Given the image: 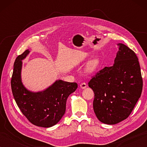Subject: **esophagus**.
Masks as SVG:
<instances>
[{
    "label": "esophagus",
    "instance_id": "esophagus-1",
    "mask_svg": "<svg viewBox=\"0 0 147 147\" xmlns=\"http://www.w3.org/2000/svg\"><path fill=\"white\" fill-rule=\"evenodd\" d=\"M80 87H81V88H82V89H85V88L87 87V84H86L85 82H83V83L80 84Z\"/></svg>",
    "mask_w": 147,
    "mask_h": 147
}]
</instances>
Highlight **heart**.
Here are the masks:
<instances>
[{
  "label": "heart",
  "instance_id": "heart-1",
  "mask_svg": "<svg viewBox=\"0 0 147 147\" xmlns=\"http://www.w3.org/2000/svg\"><path fill=\"white\" fill-rule=\"evenodd\" d=\"M100 65V60L98 58L95 57L90 60L87 64L86 70L88 73H93L98 69Z\"/></svg>",
  "mask_w": 147,
  "mask_h": 147
}]
</instances>
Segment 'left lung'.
<instances>
[{"label": "left lung", "instance_id": "8db88e82", "mask_svg": "<svg viewBox=\"0 0 147 147\" xmlns=\"http://www.w3.org/2000/svg\"><path fill=\"white\" fill-rule=\"evenodd\" d=\"M111 67H105L92 78L94 111L102 123L115 124L127 118L139 99L142 78L137 56L127 46L118 43Z\"/></svg>", "mask_w": 147, "mask_h": 147}]
</instances>
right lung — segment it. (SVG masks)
Masks as SVG:
<instances>
[{
  "label": "right lung",
  "instance_id": "obj_1",
  "mask_svg": "<svg viewBox=\"0 0 147 147\" xmlns=\"http://www.w3.org/2000/svg\"><path fill=\"white\" fill-rule=\"evenodd\" d=\"M29 52L26 50L16 58L11 82L12 92L18 107L30 122L41 127H51L63 117L68 96L76 91L78 84L59 80L43 91L28 90L22 83L21 69L22 60Z\"/></svg>",
  "mask_w": 147,
  "mask_h": 147
}]
</instances>
